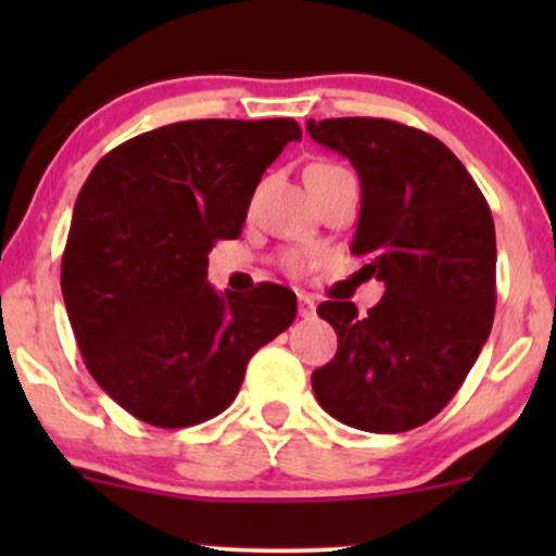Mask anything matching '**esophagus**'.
Wrapping results in <instances>:
<instances>
[{
    "mask_svg": "<svg viewBox=\"0 0 556 556\" xmlns=\"http://www.w3.org/2000/svg\"><path fill=\"white\" fill-rule=\"evenodd\" d=\"M298 314L303 318H311L316 314V303L311 295H298Z\"/></svg>",
    "mask_w": 556,
    "mask_h": 556,
    "instance_id": "1",
    "label": "esophagus"
}]
</instances>
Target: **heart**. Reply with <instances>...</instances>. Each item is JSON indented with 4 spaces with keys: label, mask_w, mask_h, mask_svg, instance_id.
<instances>
[{
    "label": "heart",
    "mask_w": 556,
    "mask_h": 556,
    "mask_svg": "<svg viewBox=\"0 0 556 556\" xmlns=\"http://www.w3.org/2000/svg\"><path fill=\"white\" fill-rule=\"evenodd\" d=\"M327 167H337V164H331V162H316V164H311L308 169H327ZM285 266H287V271H290V274H300V271H303V261H300L298 256H287V258H285Z\"/></svg>",
    "instance_id": "b5f03b06"
}]
</instances>
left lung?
Here are the masks:
<instances>
[{"instance_id":"1","label":"left lung","mask_w":556,"mask_h":556,"mask_svg":"<svg viewBox=\"0 0 556 556\" xmlns=\"http://www.w3.org/2000/svg\"><path fill=\"white\" fill-rule=\"evenodd\" d=\"M316 143L340 151L361 177L353 253L381 279L368 314L327 300L337 355L311 376L318 405L361 431L424 426L463 387L496 308L491 208L439 138L394 119H308Z\"/></svg>"}]
</instances>
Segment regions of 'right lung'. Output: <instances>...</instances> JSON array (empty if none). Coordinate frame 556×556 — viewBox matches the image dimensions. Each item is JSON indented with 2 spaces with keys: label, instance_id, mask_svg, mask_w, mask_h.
I'll return each mask as SVG.
<instances>
[{
  "label": "right lung",
  "instance_id": "add662e5",
  "mask_svg": "<svg viewBox=\"0 0 556 556\" xmlns=\"http://www.w3.org/2000/svg\"><path fill=\"white\" fill-rule=\"evenodd\" d=\"M300 136L290 117L188 119L125 140L91 169L62 253V298L86 368L130 416L159 429L219 416L253 353L295 321L292 290L219 295L206 266Z\"/></svg>",
  "mask_w": 556,
  "mask_h": 556
}]
</instances>
